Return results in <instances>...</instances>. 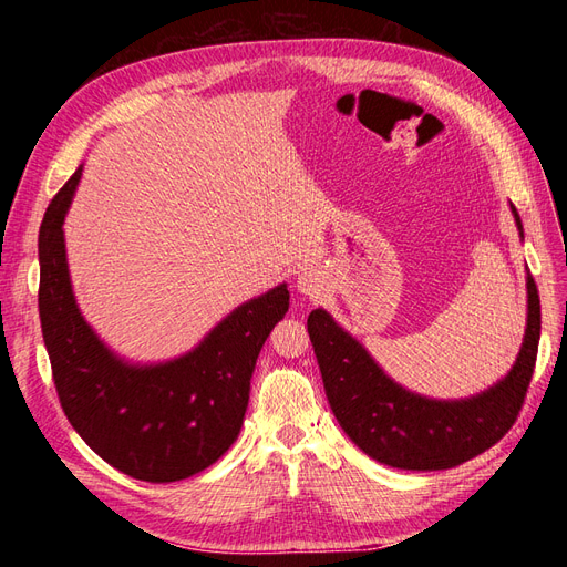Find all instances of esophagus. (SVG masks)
I'll return each mask as SVG.
<instances>
[{
  "instance_id": "obj_1",
  "label": "esophagus",
  "mask_w": 567,
  "mask_h": 567,
  "mask_svg": "<svg viewBox=\"0 0 567 567\" xmlns=\"http://www.w3.org/2000/svg\"><path fill=\"white\" fill-rule=\"evenodd\" d=\"M298 290L302 296H319L323 290V277L317 269H307L298 277Z\"/></svg>"
}]
</instances>
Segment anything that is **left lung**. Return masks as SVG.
<instances>
[{
  "label": "left lung",
  "instance_id": "1",
  "mask_svg": "<svg viewBox=\"0 0 567 567\" xmlns=\"http://www.w3.org/2000/svg\"><path fill=\"white\" fill-rule=\"evenodd\" d=\"M513 217H520L511 205ZM542 310L527 274V329L504 381L468 400H427L394 383L326 310L307 317L326 398L342 431L371 458L404 471H444L494 447L516 423L537 362Z\"/></svg>",
  "mask_w": 567,
  "mask_h": 567
}]
</instances>
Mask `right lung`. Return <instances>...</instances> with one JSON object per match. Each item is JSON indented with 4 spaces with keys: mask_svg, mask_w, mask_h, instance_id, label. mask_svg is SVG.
<instances>
[{
    "mask_svg": "<svg viewBox=\"0 0 567 567\" xmlns=\"http://www.w3.org/2000/svg\"><path fill=\"white\" fill-rule=\"evenodd\" d=\"M82 167L51 198L40 227V321L68 421L113 468L177 483L225 454L241 433L267 336L288 312L286 284L221 319L198 348L165 364L115 357L82 319L65 262L63 219Z\"/></svg>",
    "mask_w": 567,
    "mask_h": 567,
    "instance_id": "add662e5",
    "label": "right lung"
}]
</instances>
